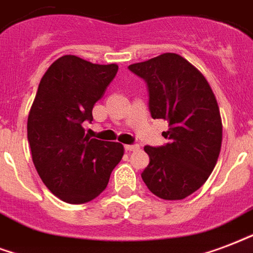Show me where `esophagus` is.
Here are the masks:
<instances>
[{
    "label": "esophagus",
    "mask_w": 253,
    "mask_h": 253,
    "mask_svg": "<svg viewBox=\"0 0 253 253\" xmlns=\"http://www.w3.org/2000/svg\"><path fill=\"white\" fill-rule=\"evenodd\" d=\"M138 148H139V146H138V144H126V146H125V150H126L127 152L136 151Z\"/></svg>",
    "instance_id": "1"
}]
</instances>
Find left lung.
Returning a JSON list of instances; mask_svg holds the SVG:
<instances>
[{
  "mask_svg": "<svg viewBox=\"0 0 253 253\" xmlns=\"http://www.w3.org/2000/svg\"><path fill=\"white\" fill-rule=\"evenodd\" d=\"M148 88L154 119L169 122L159 147L146 146L150 163L142 179L154 195L184 199L203 186L220 154L223 126L216 98L204 75L187 59L165 53L128 66Z\"/></svg>",
  "mask_w": 253,
  "mask_h": 253,
  "instance_id": "8db88e82",
  "label": "left lung"
}]
</instances>
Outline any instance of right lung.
I'll use <instances>...</instances> for the list:
<instances>
[{
    "instance_id": "obj_1",
    "label": "right lung",
    "mask_w": 253,
    "mask_h": 253,
    "mask_svg": "<svg viewBox=\"0 0 253 253\" xmlns=\"http://www.w3.org/2000/svg\"><path fill=\"white\" fill-rule=\"evenodd\" d=\"M118 65H96L63 55L42 77L28 118L33 163L54 195L70 204L87 203L105 190L123 157V146L84 135Z\"/></svg>"
}]
</instances>
